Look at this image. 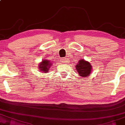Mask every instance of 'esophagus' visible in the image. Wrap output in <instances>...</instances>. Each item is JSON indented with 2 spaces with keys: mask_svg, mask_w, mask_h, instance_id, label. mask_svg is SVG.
<instances>
[{
  "mask_svg": "<svg viewBox=\"0 0 125 125\" xmlns=\"http://www.w3.org/2000/svg\"><path fill=\"white\" fill-rule=\"evenodd\" d=\"M67 60L66 58H62L61 59V62H62L63 63L67 62Z\"/></svg>",
  "mask_w": 125,
  "mask_h": 125,
  "instance_id": "obj_1",
  "label": "esophagus"
}]
</instances>
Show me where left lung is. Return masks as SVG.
Instances as JSON below:
<instances>
[{"label": "left lung", "mask_w": 125, "mask_h": 125, "mask_svg": "<svg viewBox=\"0 0 125 125\" xmlns=\"http://www.w3.org/2000/svg\"><path fill=\"white\" fill-rule=\"evenodd\" d=\"M76 68L80 76L82 77L87 76L90 73L92 70V65L87 61L84 60H81L76 65Z\"/></svg>", "instance_id": "1"}]
</instances>
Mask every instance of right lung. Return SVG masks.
Returning a JSON list of instances; mask_svg holds the SVG:
<instances>
[{
  "label": "right lung",
  "mask_w": 125,
  "mask_h": 125,
  "mask_svg": "<svg viewBox=\"0 0 125 125\" xmlns=\"http://www.w3.org/2000/svg\"><path fill=\"white\" fill-rule=\"evenodd\" d=\"M52 65L49 60H44L39 65V68L41 71H43V72H47L49 70L50 66Z\"/></svg>",
  "instance_id": "1"
}]
</instances>
